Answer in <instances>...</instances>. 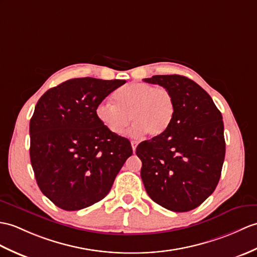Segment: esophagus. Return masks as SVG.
Wrapping results in <instances>:
<instances>
[{
  "label": "esophagus",
  "mask_w": 257,
  "mask_h": 257,
  "mask_svg": "<svg viewBox=\"0 0 257 257\" xmlns=\"http://www.w3.org/2000/svg\"><path fill=\"white\" fill-rule=\"evenodd\" d=\"M137 146H138V142H137V141H131V147H133V151L134 152L136 151Z\"/></svg>",
  "instance_id": "34e87169"
}]
</instances>
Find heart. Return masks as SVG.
I'll list each match as a JSON object with an SVG mask.
<instances>
[{"instance_id":"b5f03b06","label":"heart","mask_w":257,"mask_h":257,"mask_svg":"<svg viewBox=\"0 0 257 257\" xmlns=\"http://www.w3.org/2000/svg\"><path fill=\"white\" fill-rule=\"evenodd\" d=\"M115 105L101 101L96 107L99 122L114 136H121L131 121L129 135L139 138L146 133L157 137L170 127L175 114V99L164 86L128 83L112 94Z\"/></svg>"}]
</instances>
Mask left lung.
Wrapping results in <instances>:
<instances>
[{
	"label": "left lung",
	"instance_id": "8db88e82",
	"mask_svg": "<svg viewBox=\"0 0 257 257\" xmlns=\"http://www.w3.org/2000/svg\"><path fill=\"white\" fill-rule=\"evenodd\" d=\"M143 81L169 88L175 99L170 127L137 147L143 185L166 209L193 210L213 193L221 175L222 115L210 95L186 76L153 75Z\"/></svg>",
	"mask_w": 257,
	"mask_h": 257
}]
</instances>
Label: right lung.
Instances as JSON below:
<instances>
[{
    "label": "right lung",
    "instance_id": "right-lung-1",
    "mask_svg": "<svg viewBox=\"0 0 257 257\" xmlns=\"http://www.w3.org/2000/svg\"><path fill=\"white\" fill-rule=\"evenodd\" d=\"M124 80L79 77L52 87L29 123L31 162L43 194L67 211L94 205L109 193L133 154L130 141L99 122L96 107Z\"/></svg>",
    "mask_w": 257,
    "mask_h": 257
}]
</instances>
